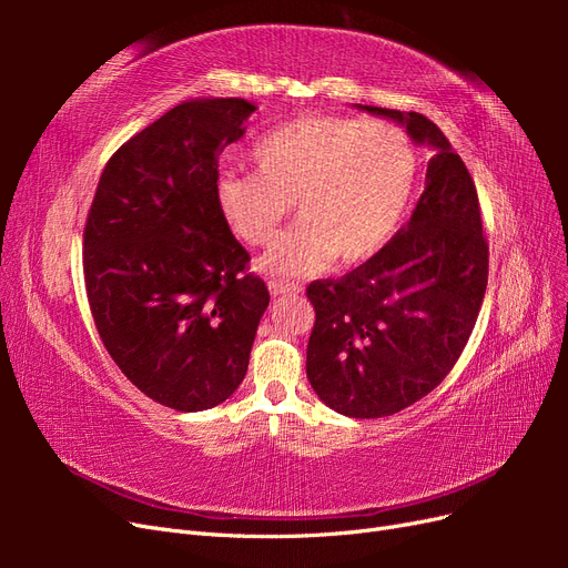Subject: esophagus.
I'll return each instance as SVG.
<instances>
[{"instance_id": "34e87169", "label": "esophagus", "mask_w": 568, "mask_h": 568, "mask_svg": "<svg viewBox=\"0 0 568 568\" xmlns=\"http://www.w3.org/2000/svg\"><path fill=\"white\" fill-rule=\"evenodd\" d=\"M267 288H270L272 296H288V294H298V291H301L298 284H291V282H284V280H270Z\"/></svg>"}]
</instances>
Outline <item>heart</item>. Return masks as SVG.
Returning a JSON list of instances; mask_svg holds the SVG:
<instances>
[{
	"mask_svg": "<svg viewBox=\"0 0 568 568\" xmlns=\"http://www.w3.org/2000/svg\"><path fill=\"white\" fill-rule=\"evenodd\" d=\"M255 173H225L217 203L232 232L270 246L296 203L301 220L265 257L288 277L315 274L338 255L363 263L398 232L417 182L409 134L382 120L303 115L270 130L251 151Z\"/></svg>",
	"mask_w": 568,
	"mask_h": 568,
	"instance_id": "obj_1",
	"label": "heart"
}]
</instances>
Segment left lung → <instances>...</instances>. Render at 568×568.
<instances>
[{"mask_svg": "<svg viewBox=\"0 0 568 568\" xmlns=\"http://www.w3.org/2000/svg\"><path fill=\"white\" fill-rule=\"evenodd\" d=\"M434 146L415 213L367 263L307 286L315 324L307 382L332 409L388 417L450 374L488 286V242L476 184L445 134L422 113L363 106Z\"/></svg>", "mask_w": 568, "mask_h": 568, "instance_id": "1", "label": "left lung"}]
</instances>
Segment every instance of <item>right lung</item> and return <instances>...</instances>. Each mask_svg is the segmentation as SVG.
Here are the masks:
<instances>
[{
    "label": "right lung",
    "instance_id": "right-lung-1",
    "mask_svg": "<svg viewBox=\"0 0 568 568\" xmlns=\"http://www.w3.org/2000/svg\"><path fill=\"white\" fill-rule=\"evenodd\" d=\"M253 111L234 97L170 109L109 159L84 222L97 332L136 388L178 412L239 388L270 303L217 203V159Z\"/></svg>",
    "mask_w": 568,
    "mask_h": 568
}]
</instances>
